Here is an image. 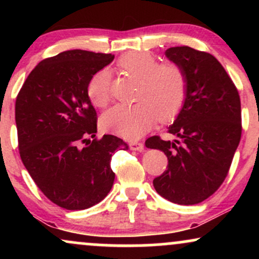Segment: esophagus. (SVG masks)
I'll list each match as a JSON object with an SVG mask.
<instances>
[{
    "label": "esophagus",
    "mask_w": 259,
    "mask_h": 259,
    "mask_svg": "<svg viewBox=\"0 0 259 259\" xmlns=\"http://www.w3.org/2000/svg\"><path fill=\"white\" fill-rule=\"evenodd\" d=\"M129 146L133 151H138V152H142L145 150V145L142 142H130Z\"/></svg>",
    "instance_id": "esophagus-1"
}]
</instances>
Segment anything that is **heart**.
I'll return each mask as SVG.
<instances>
[{"instance_id":"heart-1","label":"heart","mask_w":259,"mask_h":259,"mask_svg":"<svg viewBox=\"0 0 259 259\" xmlns=\"http://www.w3.org/2000/svg\"><path fill=\"white\" fill-rule=\"evenodd\" d=\"M124 73L140 79L136 92L138 103L118 105L102 115L101 124L108 132L125 139L145 135L157 119H174L183 108L187 94V79L180 65L158 64L156 57L147 52H127L119 58ZM92 105L105 108L111 101V73L102 69L92 76L88 85Z\"/></svg>"}]
</instances>
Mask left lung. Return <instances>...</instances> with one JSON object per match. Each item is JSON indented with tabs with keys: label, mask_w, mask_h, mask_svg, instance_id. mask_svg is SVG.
<instances>
[{
	"label": "left lung",
	"mask_w": 259,
	"mask_h": 259,
	"mask_svg": "<svg viewBox=\"0 0 259 259\" xmlns=\"http://www.w3.org/2000/svg\"><path fill=\"white\" fill-rule=\"evenodd\" d=\"M165 57L180 65L187 94L168 132L178 140L147 139V148L168 157V169L153 180L156 191L178 204H196L218 190L241 139L237 89L218 59L189 46L170 47Z\"/></svg>",
	"instance_id": "obj_1"
}]
</instances>
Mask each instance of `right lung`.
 Segmentation results:
<instances>
[{"label": "right lung", "mask_w": 259, "mask_h": 259, "mask_svg": "<svg viewBox=\"0 0 259 259\" xmlns=\"http://www.w3.org/2000/svg\"><path fill=\"white\" fill-rule=\"evenodd\" d=\"M113 59L106 53L64 51L41 61L17 96L23 164L44 195L65 209H86L102 201L115 177L112 154L129 150L114 135L95 139L97 115L88 85Z\"/></svg>", "instance_id": "obj_1"}]
</instances>
